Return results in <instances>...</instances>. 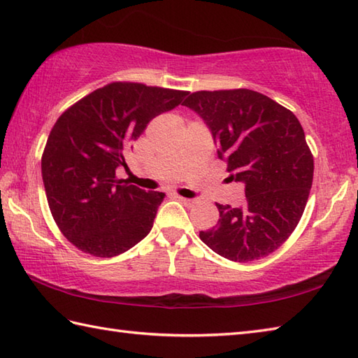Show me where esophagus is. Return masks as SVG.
<instances>
[{
    "mask_svg": "<svg viewBox=\"0 0 358 358\" xmlns=\"http://www.w3.org/2000/svg\"><path fill=\"white\" fill-rule=\"evenodd\" d=\"M177 199H178L181 203H183L185 206H189V208L194 206V204H195V200H192V199H185V196H180V195H177Z\"/></svg>",
    "mask_w": 358,
    "mask_h": 358,
    "instance_id": "obj_1",
    "label": "esophagus"
}]
</instances>
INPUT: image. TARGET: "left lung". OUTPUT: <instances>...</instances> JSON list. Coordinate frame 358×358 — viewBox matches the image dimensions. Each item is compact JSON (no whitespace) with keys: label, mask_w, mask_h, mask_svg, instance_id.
Masks as SVG:
<instances>
[{"label":"left lung","mask_w":358,"mask_h":358,"mask_svg":"<svg viewBox=\"0 0 358 358\" xmlns=\"http://www.w3.org/2000/svg\"><path fill=\"white\" fill-rule=\"evenodd\" d=\"M183 106L210 129L229 181L245 185L243 208L218 204L215 227L200 238L227 260L248 263L272 254L289 238L306 208L314 157L294 113L249 89L200 90Z\"/></svg>","instance_id":"1"}]
</instances>
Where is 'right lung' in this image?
<instances>
[{"label": "right lung", "mask_w": 358, "mask_h": 358, "mask_svg": "<svg viewBox=\"0 0 358 358\" xmlns=\"http://www.w3.org/2000/svg\"><path fill=\"white\" fill-rule=\"evenodd\" d=\"M185 90L117 81L94 90L53 124L41 158L45 196L59 231L94 257L126 252L150 232L164 194L117 178L124 155L152 118Z\"/></svg>", "instance_id": "add662e5"}]
</instances>
